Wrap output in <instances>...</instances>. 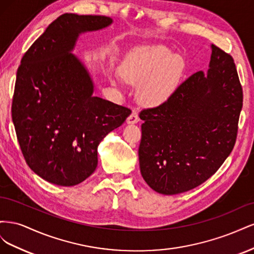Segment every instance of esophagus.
<instances>
[{"label": "esophagus", "mask_w": 254, "mask_h": 254, "mask_svg": "<svg viewBox=\"0 0 254 254\" xmlns=\"http://www.w3.org/2000/svg\"><path fill=\"white\" fill-rule=\"evenodd\" d=\"M139 121H140L139 113H137V111L135 109L132 110L131 114H130L129 117L127 118V123H128V124H135V123H137Z\"/></svg>", "instance_id": "1"}]
</instances>
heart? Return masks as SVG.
I'll use <instances>...</instances> for the list:
<instances>
[{
  "mask_svg": "<svg viewBox=\"0 0 254 254\" xmlns=\"http://www.w3.org/2000/svg\"><path fill=\"white\" fill-rule=\"evenodd\" d=\"M183 63L163 45H146L134 49L121 67L123 78L141 83L139 95L144 102L158 105L172 95L181 78Z\"/></svg>",
  "mask_w": 254,
  "mask_h": 254,
  "instance_id": "1",
  "label": "heart"
}]
</instances>
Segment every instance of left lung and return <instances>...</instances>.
Listing matches in <instances>:
<instances>
[{"label": "left lung", "instance_id": "left-lung-1", "mask_svg": "<svg viewBox=\"0 0 254 254\" xmlns=\"http://www.w3.org/2000/svg\"><path fill=\"white\" fill-rule=\"evenodd\" d=\"M243 88L233 57L212 44L210 68L180 83L161 105L140 112L141 174L160 194L200 186L233 150Z\"/></svg>", "mask_w": 254, "mask_h": 254}]
</instances>
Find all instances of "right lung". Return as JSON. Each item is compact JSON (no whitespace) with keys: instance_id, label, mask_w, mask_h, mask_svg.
<instances>
[{"instance_id":"obj_1","label":"right lung","mask_w":254,"mask_h":254,"mask_svg":"<svg viewBox=\"0 0 254 254\" xmlns=\"http://www.w3.org/2000/svg\"><path fill=\"white\" fill-rule=\"evenodd\" d=\"M106 16L64 13L22 57L11 118L22 155L42 179L76 186L94 173L101 141L131 113L93 96V83L73 50L78 34L111 24Z\"/></svg>"}]
</instances>
